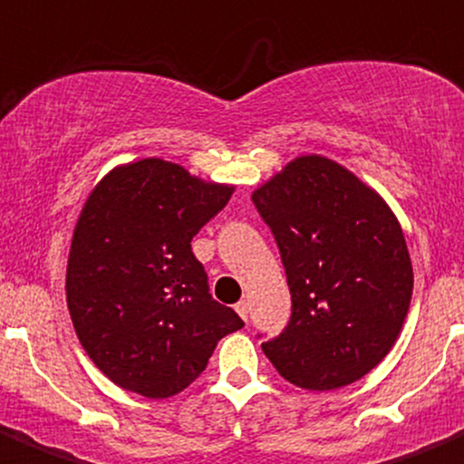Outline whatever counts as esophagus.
<instances>
[{
  "label": "esophagus",
  "mask_w": 464,
  "mask_h": 464,
  "mask_svg": "<svg viewBox=\"0 0 464 464\" xmlns=\"http://www.w3.org/2000/svg\"><path fill=\"white\" fill-rule=\"evenodd\" d=\"M249 310H251V304H249V301H246V299H242L240 304H236V313L240 314L242 319L249 317Z\"/></svg>",
  "instance_id": "34e87169"
}]
</instances>
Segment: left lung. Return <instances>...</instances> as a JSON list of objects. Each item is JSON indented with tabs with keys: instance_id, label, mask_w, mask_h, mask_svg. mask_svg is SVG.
<instances>
[{
	"instance_id": "obj_1",
	"label": "left lung",
	"mask_w": 464,
	"mask_h": 464,
	"mask_svg": "<svg viewBox=\"0 0 464 464\" xmlns=\"http://www.w3.org/2000/svg\"><path fill=\"white\" fill-rule=\"evenodd\" d=\"M251 201L274 233L292 317L263 352L304 390H337L390 353L412 296L401 224L383 197L319 154L296 156Z\"/></svg>"
}]
</instances>
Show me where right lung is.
Here are the masks:
<instances>
[{
    "instance_id": "right-lung-1",
    "label": "right lung",
    "mask_w": 464,
    "mask_h": 464,
    "mask_svg": "<svg viewBox=\"0 0 464 464\" xmlns=\"http://www.w3.org/2000/svg\"><path fill=\"white\" fill-rule=\"evenodd\" d=\"M233 186L163 159L112 168L85 199L67 258V308L90 361L147 399L183 392L245 326L208 292L192 237Z\"/></svg>"
}]
</instances>
